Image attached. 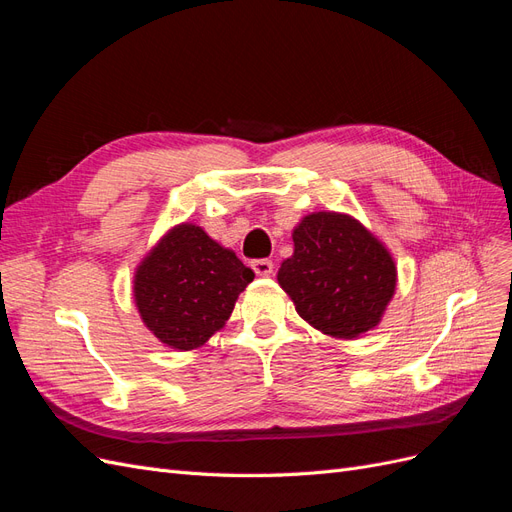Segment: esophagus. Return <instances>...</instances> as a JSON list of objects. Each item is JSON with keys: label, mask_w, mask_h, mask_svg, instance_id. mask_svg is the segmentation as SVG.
Instances as JSON below:
<instances>
[{"label": "esophagus", "mask_w": 512, "mask_h": 512, "mask_svg": "<svg viewBox=\"0 0 512 512\" xmlns=\"http://www.w3.org/2000/svg\"><path fill=\"white\" fill-rule=\"evenodd\" d=\"M252 269L260 277H269L273 273V262L269 258H258V260H252Z\"/></svg>", "instance_id": "obj_1"}]
</instances>
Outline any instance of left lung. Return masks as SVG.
Here are the masks:
<instances>
[{
  "mask_svg": "<svg viewBox=\"0 0 512 512\" xmlns=\"http://www.w3.org/2000/svg\"><path fill=\"white\" fill-rule=\"evenodd\" d=\"M294 254L277 282L297 314L324 335L354 339L380 324L397 286L391 252L352 215L309 213L292 230Z\"/></svg>",
  "mask_w": 512,
  "mask_h": 512,
  "instance_id": "8db88e82",
  "label": "left lung"
}]
</instances>
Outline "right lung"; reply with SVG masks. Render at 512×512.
I'll return each instance as SVG.
<instances>
[{"mask_svg":"<svg viewBox=\"0 0 512 512\" xmlns=\"http://www.w3.org/2000/svg\"><path fill=\"white\" fill-rule=\"evenodd\" d=\"M254 280L237 254L196 224L170 228L134 273V301L162 344L194 350L218 333Z\"/></svg>","mask_w":512,"mask_h":512,"instance_id":"add662e5","label":"right lung"}]
</instances>
